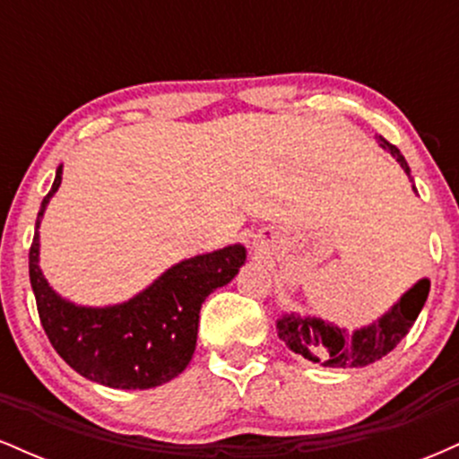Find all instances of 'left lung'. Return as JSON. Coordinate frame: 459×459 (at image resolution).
<instances>
[{"mask_svg":"<svg viewBox=\"0 0 459 459\" xmlns=\"http://www.w3.org/2000/svg\"><path fill=\"white\" fill-rule=\"evenodd\" d=\"M377 142H380L384 151L391 152L405 170V175L410 177L408 161L403 160L397 146L384 140L382 135ZM412 189L416 192L414 186ZM428 296L429 281L423 278L410 291H405L402 299L391 307V310H386L380 319L354 332L339 328V325L330 324L325 319L310 317V315L304 317L299 313H287L276 321L278 336L293 354L307 358L310 362H319V365L332 368L367 367L371 362L380 360L382 356H386L388 351H393L399 345V341L412 328L420 308L425 307Z\"/></svg>","mask_w":459,"mask_h":459,"instance_id":"left-lung-1","label":"left lung"}]
</instances>
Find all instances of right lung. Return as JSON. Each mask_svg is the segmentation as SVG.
Masks as SVG:
<instances>
[{
    "instance_id": "obj_1",
    "label": "right lung",
    "mask_w": 459,
    "mask_h": 459,
    "mask_svg": "<svg viewBox=\"0 0 459 459\" xmlns=\"http://www.w3.org/2000/svg\"><path fill=\"white\" fill-rule=\"evenodd\" d=\"M62 183V166L43 198L30 247V282L51 345L79 376L125 391H144L177 377L196 350L200 307L246 263L241 244L192 256L151 287L114 307H77L49 287L39 265V226Z\"/></svg>"
}]
</instances>
